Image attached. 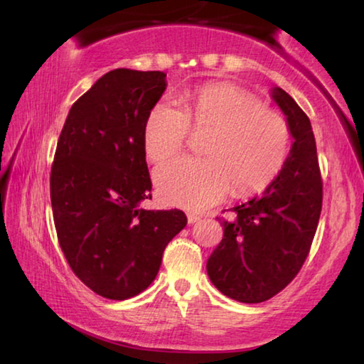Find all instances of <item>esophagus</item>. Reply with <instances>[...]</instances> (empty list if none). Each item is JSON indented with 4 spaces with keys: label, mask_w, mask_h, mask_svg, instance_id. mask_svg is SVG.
Instances as JSON below:
<instances>
[{
    "label": "esophagus",
    "mask_w": 364,
    "mask_h": 364,
    "mask_svg": "<svg viewBox=\"0 0 364 364\" xmlns=\"http://www.w3.org/2000/svg\"><path fill=\"white\" fill-rule=\"evenodd\" d=\"M187 220H188V223H196L200 220V215H198V213L191 212V213H187Z\"/></svg>",
    "instance_id": "obj_1"
}]
</instances>
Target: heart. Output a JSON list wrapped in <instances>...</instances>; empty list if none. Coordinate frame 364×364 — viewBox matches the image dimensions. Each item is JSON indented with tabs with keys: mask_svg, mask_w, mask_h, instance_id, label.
<instances>
[{
	"mask_svg": "<svg viewBox=\"0 0 364 364\" xmlns=\"http://www.w3.org/2000/svg\"><path fill=\"white\" fill-rule=\"evenodd\" d=\"M182 109L157 101L142 129L149 161L182 151L192 132H207L205 157H177L156 171V191L171 205L200 210L230 191L237 197L267 188L285 167L291 132L285 119L245 89L207 82L182 94Z\"/></svg>",
	"mask_w": 364,
	"mask_h": 364,
	"instance_id": "b5f03b06",
	"label": "heart"
}]
</instances>
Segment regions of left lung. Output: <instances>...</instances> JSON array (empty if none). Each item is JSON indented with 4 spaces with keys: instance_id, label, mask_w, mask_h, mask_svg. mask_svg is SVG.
I'll list each match as a JSON object with an SVG mask.
<instances>
[{
    "instance_id": "8db88e82",
    "label": "left lung",
    "mask_w": 364,
    "mask_h": 364,
    "mask_svg": "<svg viewBox=\"0 0 364 364\" xmlns=\"http://www.w3.org/2000/svg\"><path fill=\"white\" fill-rule=\"evenodd\" d=\"M293 136L288 161L263 196L217 217L223 238L207 262L217 290L242 303L280 293L301 270L321 213L323 182L310 119L290 94L273 89Z\"/></svg>"
}]
</instances>
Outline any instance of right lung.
Segmentation results:
<instances>
[{
    "mask_svg": "<svg viewBox=\"0 0 364 364\" xmlns=\"http://www.w3.org/2000/svg\"><path fill=\"white\" fill-rule=\"evenodd\" d=\"M161 71L114 69L73 104L51 167L58 242L79 280L109 300L154 282L182 210H144L151 198L142 129L166 91Z\"/></svg>",
    "mask_w": 364,
    "mask_h": 364,
    "instance_id": "obj_1",
    "label": "right lung"
}]
</instances>
